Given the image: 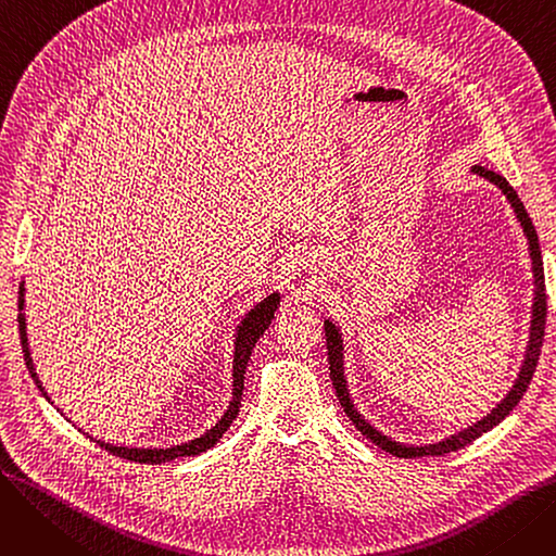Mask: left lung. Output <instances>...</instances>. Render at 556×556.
<instances>
[{"instance_id":"obj_1","label":"left lung","mask_w":556,"mask_h":556,"mask_svg":"<svg viewBox=\"0 0 556 556\" xmlns=\"http://www.w3.org/2000/svg\"><path fill=\"white\" fill-rule=\"evenodd\" d=\"M471 173L480 175L486 182L495 185L501 189V193L507 198V202L511 204L514 216L525 233V239H528V252H530V261H532V317H530V333H528V346H525V354H522V363L518 367V374L514 378V386L509 388V392L495 403V407L473 421L471 426L459 428L453 434L444 437V440H437L430 444H405L394 440V437L386 434L383 430H378L376 426H371L363 413L358 410V405L352 399V392H349V381H346V367H344V354H346V344H344V336L342 329L338 327V323L333 317H325V333H327V349H329V369H331V381L336 388V394L340 399V405L344 407L346 417L354 421V426L367 437L369 442H374L378 448H383L390 455L396 457H405V459H413V457H428V455H444L451 451H457L466 444H471L473 440H478L480 434L489 432L491 428L498 426L514 407L518 405V401L522 399V394L528 392L530 383H532V376L541 356V346H543V331H545V313H547V300H545V277H543V256H541V248H539V237L534 231V225L525 212L522 202L518 198V193L511 189V185L503 178V175L493 173L480 164L471 166Z\"/></svg>"}]
</instances>
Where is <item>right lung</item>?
Wrapping results in <instances>:
<instances>
[{"label":"right lung","mask_w":556,"mask_h":556,"mask_svg":"<svg viewBox=\"0 0 556 556\" xmlns=\"http://www.w3.org/2000/svg\"><path fill=\"white\" fill-rule=\"evenodd\" d=\"M279 302H281V295L279 290H273L270 295L263 298L261 302H256L243 317L241 323L237 327V333H233V361H231V401L227 405V410L223 413V417L216 421V426H212L207 432H202L200 437H195V440L191 442H185V444H175V446H168V448H137V446H122V444H108V442H101V440H94L92 434H87L90 440H94L101 448H105L108 453L112 455H119L124 459H130V462H139V464H164V462H170L175 457H187V455H200L204 451H210L212 446H216L220 442V437L227 432V428L233 424V419H237L239 410H241V399H243V381H245V367H248V361L252 356V349L256 344V340L263 336V331H266L273 319H275V313L279 308ZM17 308H20V315H17V323H20V340H22V352H24V361H26V367L28 371H31V378L36 381L38 390L42 392V396L53 403L49 399V394L45 392L40 378H38V371H36V365H34V358H31V349H28V336H26V317H24V281L20 283V300H17Z\"/></svg>","instance_id":"add662e5"}]
</instances>
